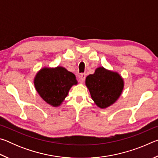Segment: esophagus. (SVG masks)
Listing matches in <instances>:
<instances>
[{"label": "esophagus", "instance_id": "esophagus-1", "mask_svg": "<svg viewBox=\"0 0 158 158\" xmlns=\"http://www.w3.org/2000/svg\"><path fill=\"white\" fill-rule=\"evenodd\" d=\"M85 77H86V74H85V73H82L80 74L79 76V78H80V80H81V81H84L85 79Z\"/></svg>", "mask_w": 158, "mask_h": 158}]
</instances>
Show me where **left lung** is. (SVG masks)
Listing matches in <instances>:
<instances>
[{
    "label": "left lung",
    "mask_w": 158,
    "mask_h": 158,
    "mask_svg": "<svg viewBox=\"0 0 158 158\" xmlns=\"http://www.w3.org/2000/svg\"><path fill=\"white\" fill-rule=\"evenodd\" d=\"M85 85L95 105L101 109H106L116 102L121 96L124 81L116 72L99 67L94 74L85 78Z\"/></svg>",
    "instance_id": "left-lung-1"
}]
</instances>
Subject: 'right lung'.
Segmentation results:
<instances>
[{
  "label": "right lung",
  "mask_w": 158,
  "mask_h": 158,
  "mask_svg": "<svg viewBox=\"0 0 158 158\" xmlns=\"http://www.w3.org/2000/svg\"><path fill=\"white\" fill-rule=\"evenodd\" d=\"M74 74L61 66L43 68L34 78L35 88L49 105L59 106L68 96L69 89L77 84Z\"/></svg>",
  "instance_id": "add662e5"
}]
</instances>
